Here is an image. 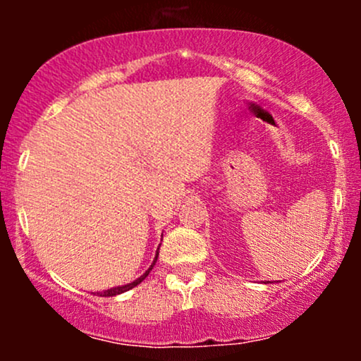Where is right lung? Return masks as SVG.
<instances>
[{
  "instance_id": "1",
  "label": "right lung",
  "mask_w": 361,
  "mask_h": 361,
  "mask_svg": "<svg viewBox=\"0 0 361 361\" xmlns=\"http://www.w3.org/2000/svg\"><path fill=\"white\" fill-rule=\"evenodd\" d=\"M157 256H159V247H157V251H156V256H154V261H152V264H151V267H149L147 270H146V273H144V275H140L137 280L130 281V283H127V285H122V287H114V288H109V290H103V292H97V295H102V297H114V295H118V293H123V292H127V290H130V288L137 287V285L140 283V281H142V280L146 279V276L149 275V273H151L152 267H154V264H156V261H157Z\"/></svg>"
}]
</instances>
